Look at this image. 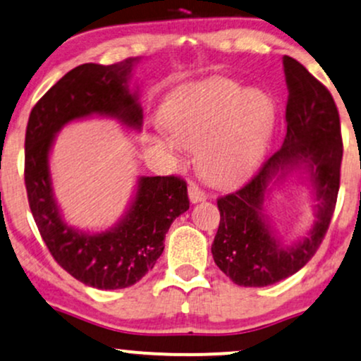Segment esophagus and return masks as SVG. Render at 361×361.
Wrapping results in <instances>:
<instances>
[{
	"instance_id": "esophagus-1",
	"label": "esophagus",
	"mask_w": 361,
	"mask_h": 361,
	"mask_svg": "<svg viewBox=\"0 0 361 361\" xmlns=\"http://www.w3.org/2000/svg\"><path fill=\"white\" fill-rule=\"evenodd\" d=\"M188 196H190V202L191 203H200V202H204V200L208 198V195L204 193L203 190H200L198 186L195 183H191L188 186Z\"/></svg>"
}]
</instances>
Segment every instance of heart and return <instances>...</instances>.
Returning <instances> with one entry per match:
<instances>
[{"instance_id": "obj_1", "label": "heart", "mask_w": 361, "mask_h": 361, "mask_svg": "<svg viewBox=\"0 0 361 361\" xmlns=\"http://www.w3.org/2000/svg\"><path fill=\"white\" fill-rule=\"evenodd\" d=\"M275 108L259 90L212 78L185 86L168 99L163 125L170 136L158 145L168 152L200 149L198 163L213 185L231 188L252 176L271 138Z\"/></svg>"}]
</instances>
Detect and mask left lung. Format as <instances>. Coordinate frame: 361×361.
<instances>
[{
    "mask_svg": "<svg viewBox=\"0 0 361 361\" xmlns=\"http://www.w3.org/2000/svg\"><path fill=\"white\" fill-rule=\"evenodd\" d=\"M288 102L281 148L238 191L218 198L220 226L212 245L216 267L240 286H268L302 270L322 245L335 212L343 158L340 116L331 93L290 56H283ZM295 169L309 173L315 223L285 245L262 212L270 183Z\"/></svg>",
    "mask_w": 361,
    "mask_h": 361,
    "instance_id": "left-lung-1",
    "label": "left lung"
}]
</instances>
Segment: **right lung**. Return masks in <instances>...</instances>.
<instances>
[{
  "mask_svg": "<svg viewBox=\"0 0 361 361\" xmlns=\"http://www.w3.org/2000/svg\"><path fill=\"white\" fill-rule=\"evenodd\" d=\"M141 58L115 65L86 63L68 71L31 109L25 138V185L41 238L59 267L85 285L118 290L147 275L165 250L171 223L190 208L188 190L176 176H141L125 216L99 233L63 220L54 200L49 152L63 126L90 116L116 118L141 130L143 109L128 81Z\"/></svg>",
  "mask_w": 361,
  "mask_h": 361,
  "instance_id": "obj_1",
  "label": "right lung"
}]
</instances>
